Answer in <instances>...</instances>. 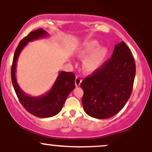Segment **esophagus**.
Masks as SVG:
<instances>
[{
	"mask_svg": "<svg viewBox=\"0 0 152 152\" xmlns=\"http://www.w3.org/2000/svg\"><path fill=\"white\" fill-rule=\"evenodd\" d=\"M82 81L81 78L80 76H76V80H75V84H76V86H79L80 84H81Z\"/></svg>",
	"mask_w": 152,
	"mask_h": 152,
	"instance_id": "1",
	"label": "esophagus"
}]
</instances>
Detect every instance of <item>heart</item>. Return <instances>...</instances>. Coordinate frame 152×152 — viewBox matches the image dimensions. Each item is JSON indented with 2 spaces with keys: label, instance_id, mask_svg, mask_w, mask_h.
Wrapping results in <instances>:
<instances>
[{
  "label": "heart",
  "instance_id": "heart-1",
  "mask_svg": "<svg viewBox=\"0 0 152 152\" xmlns=\"http://www.w3.org/2000/svg\"><path fill=\"white\" fill-rule=\"evenodd\" d=\"M99 46L100 44L96 40L86 41L82 45L78 56L85 58L83 63L85 72L89 74L95 72L105 63L109 50L106 47Z\"/></svg>",
  "mask_w": 152,
  "mask_h": 152
}]
</instances>
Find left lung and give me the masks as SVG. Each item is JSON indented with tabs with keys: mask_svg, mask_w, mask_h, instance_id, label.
Masks as SVG:
<instances>
[{
	"mask_svg": "<svg viewBox=\"0 0 152 152\" xmlns=\"http://www.w3.org/2000/svg\"><path fill=\"white\" fill-rule=\"evenodd\" d=\"M136 74L132 51L124 41L115 45L111 58L81 83L85 112L104 119L116 115L129 99Z\"/></svg>",
	"mask_w": 152,
	"mask_h": 152,
	"instance_id": "obj_1",
	"label": "left lung"
}]
</instances>
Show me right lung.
I'll return each mask as SVG.
<instances>
[{
	"label": "right lung",
	"instance_id": "right-lung-1",
	"mask_svg": "<svg viewBox=\"0 0 152 152\" xmlns=\"http://www.w3.org/2000/svg\"><path fill=\"white\" fill-rule=\"evenodd\" d=\"M48 33L43 28L31 31L19 43L15 50L11 66V80L17 96L25 109L31 114L39 118H48L58 114L69 94L75 88L76 76L72 72L60 71L55 83L49 91L40 96L27 95L20 88L15 77L16 64L21 50L27 43L39 38H46Z\"/></svg>",
	"mask_w": 152,
	"mask_h": 152
}]
</instances>
